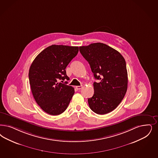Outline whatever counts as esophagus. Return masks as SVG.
<instances>
[{"instance_id": "obj_1", "label": "esophagus", "mask_w": 158, "mask_h": 158, "mask_svg": "<svg viewBox=\"0 0 158 158\" xmlns=\"http://www.w3.org/2000/svg\"><path fill=\"white\" fill-rule=\"evenodd\" d=\"M82 86H76V89L77 90H80V89H82Z\"/></svg>"}]
</instances>
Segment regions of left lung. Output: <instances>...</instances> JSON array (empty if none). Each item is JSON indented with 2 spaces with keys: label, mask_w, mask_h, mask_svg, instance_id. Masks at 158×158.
I'll use <instances>...</instances> for the list:
<instances>
[{
  "label": "left lung",
  "mask_w": 158,
  "mask_h": 158,
  "mask_svg": "<svg viewBox=\"0 0 158 158\" xmlns=\"http://www.w3.org/2000/svg\"><path fill=\"white\" fill-rule=\"evenodd\" d=\"M98 83L94 82V94L88 98L93 112L106 114L114 110L124 98L128 74L124 57L117 50L103 43H93L79 47Z\"/></svg>",
  "instance_id": "left-lung-1"
}]
</instances>
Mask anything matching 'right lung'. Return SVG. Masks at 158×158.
I'll return each mask as SVG.
<instances>
[{
    "mask_svg": "<svg viewBox=\"0 0 158 158\" xmlns=\"http://www.w3.org/2000/svg\"><path fill=\"white\" fill-rule=\"evenodd\" d=\"M79 51L78 47L52 45L33 60L28 77L33 97L45 113L52 115L65 111L75 93L74 88L59 80H68L65 69Z\"/></svg>",
    "mask_w": 158,
    "mask_h": 158,
    "instance_id": "1",
    "label": "right lung"
}]
</instances>
